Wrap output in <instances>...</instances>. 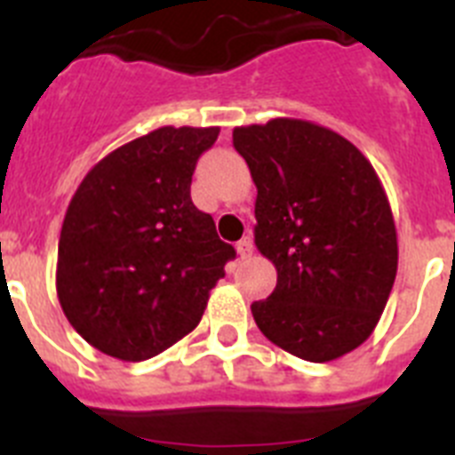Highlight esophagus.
Segmentation results:
<instances>
[{"label":"esophagus","instance_id":"1","mask_svg":"<svg viewBox=\"0 0 455 455\" xmlns=\"http://www.w3.org/2000/svg\"><path fill=\"white\" fill-rule=\"evenodd\" d=\"M252 248H255V246H252L251 236H243V239L236 243V252H239L241 259H248V257L252 255Z\"/></svg>","mask_w":455,"mask_h":455}]
</instances>
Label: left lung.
<instances>
[{
	"label": "left lung",
	"mask_w": 455,
	"mask_h": 455,
	"mask_svg": "<svg viewBox=\"0 0 455 455\" xmlns=\"http://www.w3.org/2000/svg\"><path fill=\"white\" fill-rule=\"evenodd\" d=\"M257 187L255 243L277 284L251 305L264 337L309 363L367 339L387 305L399 246L385 188L351 140L273 118L232 132Z\"/></svg>",
	"instance_id": "1"
}]
</instances>
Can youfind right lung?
Segmentation results:
<instances>
[{
	"label": "right lung",
	"mask_w": 455,
	"mask_h": 455,
	"mask_svg": "<svg viewBox=\"0 0 455 455\" xmlns=\"http://www.w3.org/2000/svg\"><path fill=\"white\" fill-rule=\"evenodd\" d=\"M219 127H159L88 171L59 239L56 293L70 325L124 363L159 355L196 328L235 259L191 200Z\"/></svg>",
	"instance_id": "add662e5"
}]
</instances>
